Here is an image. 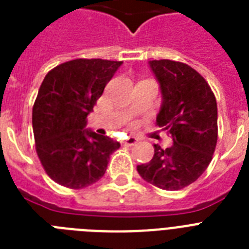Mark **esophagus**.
I'll list each match as a JSON object with an SVG mask.
<instances>
[{
  "label": "esophagus",
  "mask_w": 249,
  "mask_h": 249,
  "mask_svg": "<svg viewBox=\"0 0 249 249\" xmlns=\"http://www.w3.org/2000/svg\"><path fill=\"white\" fill-rule=\"evenodd\" d=\"M124 143L126 144V146H134V144L138 143V140H137L136 137H128V138L125 140Z\"/></svg>",
  "instance_id": "esophagus-1"
}]
</instances>
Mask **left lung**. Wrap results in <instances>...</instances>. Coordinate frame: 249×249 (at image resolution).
<instances>
[{
	"mask_svg": "<svg viewBox=\"0 0 249 249\" xmlns=\"http://www.w3.org/2000/svg\"><path fill=\"white\" fill-rule=\"evenodd\" d=\"M163 94L156 117L173 144H154L151 161L137 166L144 181L174 191L195 182L212 160L217 144V102L211 86L189 64L169 59L150 60Z\"/></svg>",
	"mask_w": 249,
	"mask_h": 249,
	"instance_id": "left-lung-1",
	"label": "left lung"
}]
</instances>
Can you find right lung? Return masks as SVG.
Segmentation results:
<instances>
[{
  "mask_svg": "<svg viewBox=\"0 0 249 249\" xmlns=\"http://www.w3.org/2000/svg\"><path fill=\"white\" fill-rule=\"evenodd\" d=\"M121 64L83 58L59 64L45 76L33 105V134L38 159L56 183L75 190L93 185L105 176L109 155L120 147L85 126Z\"/></svg>",
  "mask_w": 249,
  "mask_h": 249,
  "instance_id": "obj_1",
  "label": "right lung"
}]
</instances>
